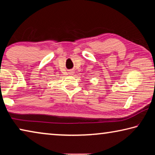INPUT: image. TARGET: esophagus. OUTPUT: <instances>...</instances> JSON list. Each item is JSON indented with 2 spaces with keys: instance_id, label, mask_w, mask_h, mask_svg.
Masks as SVG:
<instances>
[{
  "instance_id": "esophagus-1",
  "label": "esophagus",
  "mask_w": 155,
  "mask_h": 155,
  "mask_svg": "<svg viewBox=\"0 0 155 155\" xmlns=\"http://www.w3.org/2000/svg\"><path fill=\"white\" fill-rule=\"evenodd\" d=\"M73 73H74V72H73V70H71L70 71H69V74L70 75H73Z\"/></svg>"
}]
</instances>
